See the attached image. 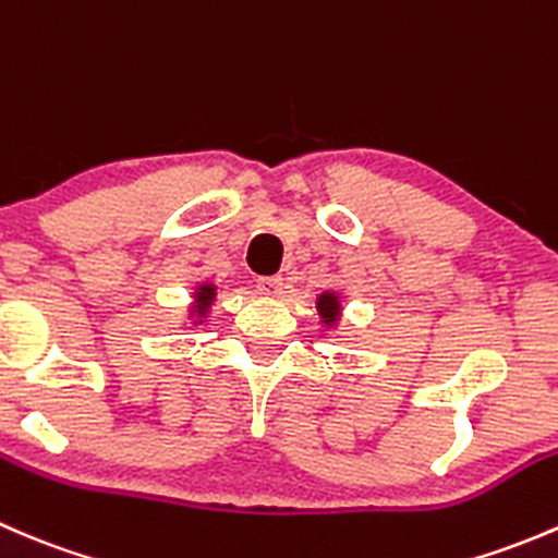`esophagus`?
I'll return each instance as SVG.
<instances>
[{"mask_svg":"<svg viewBox=\"0 0 558 558\" xmlns=\"http://www.w3.org/2000/svg\"><path fill=\"white\" fill-rule=\"evenodd\" d=\"M258 291L267 296H280L283 294V278L272 275V278H258Z\"/></svg>","mask_w":558,"mask_h":558,"instance_id":"esophagus-1","label":"esophagus"}]
</instances>
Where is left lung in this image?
I'll list each match as a JSON object with an SVG mask.
<instances>
[{
  "label": "left lung",
  "mask_w": 558,
  "mask_h": 558,
  "mask_svg": "<svg viewBox=\"0 0 558 558\" xmlns=\"http://www.w3.org/2000/svg\"><path fill=\"white\" fill-rule=\"evenodd\" d=\"M318 313L324 315L326 324H335L337 313H340V305H337V296H335V294H320V300H318Z\"/></svg>",
  "instance_id": "left-lung-1"
}]
</instances>
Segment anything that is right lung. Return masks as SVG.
Instances as JSON below:
<instances>
[{"label":"right lung","instance_id":"add662e5","mask_svg":"<svg viewBox=\"0 0 558 558\" xmlns=\"http://www.w3.org/2000/svg\"><path fill=\"white\" fill-rule=\"evenodd\" d=\"M213 300V286H199V291H196V311H205L207 302Z\"/></svg>","mask_w":558,"mask_h":558}]
</instances>
